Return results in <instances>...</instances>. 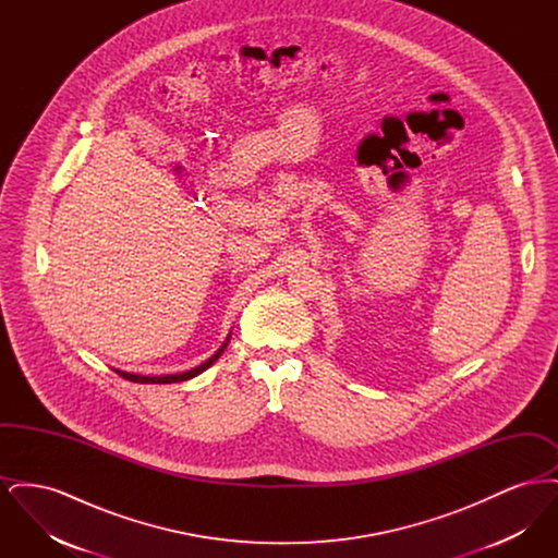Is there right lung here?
Segmentation results:
<instances>
[{
  "label": "right lung",
  "instance_id": "obj_1",
  "mask_svg": "<svg viewBox=\"0 0 558 558\" xmlns=\"http://www.w3.org/2000/svg\"><path fill=\"white\" fill-rule=\"evenodd\" d=\"M230 337H232V335H228V339L223 341V345L219 347V349L213 353L211 357H209L207 362H203L201 366H196V368H192V371L178 372V374H159V376L133 374V372L119 371V368H114V372H117V374H121V376H125L128 380H133V383H148V385H169V383H182V380H187V378H194V376H198L201 372H205L207 368H209V366H213V364L219 360V355L223 353V349H226L228 343H230Z\"/></svg>",
  "mask_w": 558,
  "mask_h": 558
}]
</instances>
